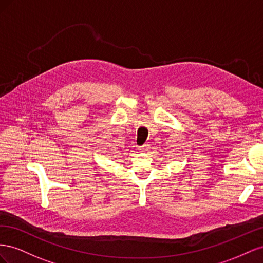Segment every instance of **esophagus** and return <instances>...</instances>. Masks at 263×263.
I'll use <instances>...</instances> for the list:
<instances>
[{
	"label": "esophagus",
	"instance_id": "esophagus-1",
	"mask_svg": "<svg viewBox=\"0 0 263 263\" xmlns=\"http://www.w3.org/2000/svg\"><path fill=\"white\" fill-rule=\"evenodd\" d=\"M148 148H149V144H144V145H142V146L140 147L141 152H146Z\"/></svg>",
	"mask_w": 263,
	"mask_h": 263
}]
</instances>
